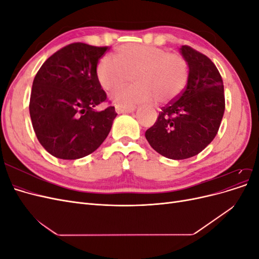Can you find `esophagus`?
Here are the masks:
<instances>
[{
	"label": "esophagus",
	"mask_w": 259,
	"mask_h": 259,
	"mask_svg": "<svg viewBox=\"0 0 259 259\" xmlns=\"http://www.w3.org/2000/svg\"><path fill=\"white\" fill-rule=\"evenodd\" d=\"M136 109L134 105H121L117 104L115 105V111L117 113H130L133 112Z\"/></svg>",
	"instance_id": "34e87169"
}]
</instances>
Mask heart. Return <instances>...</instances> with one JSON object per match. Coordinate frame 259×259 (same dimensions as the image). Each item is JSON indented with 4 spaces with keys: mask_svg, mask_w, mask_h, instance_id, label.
I'll return each mask as SVG.
<instances>
[{
    "mask_svg": "<svg viewBox=\"0 0 259 259\" xmlns=\"http://www.w3.org/2000/svg\"><path fill=\"white\" fill-rule=\"evenodd\" d=\"M97 79L105 91L114 92L132 80L136 83L114 94L121 105L146 103L156 99L169 104L185 91L189 68L176 54L150 45L126 44L117 50V58L106 55L97 65Z\"/></svg>",
    "mask_w": 259,
    "mask_h": 259,
    "instance_id": "obj_1",
    "label": "heart"
}]
</instances>
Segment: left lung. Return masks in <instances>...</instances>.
<instances>
[{
    "mask_svg": "<svg viewBox=\"0 0 259 259\" xmlns=\"http://www.w3.org/2000/svg\"><path fill=\"white\" fill-rule=\"evenodd\" d=\"M180 53L189 67L186 89L162 108L145 134L156 152L173 160L191 158L205 149L215 138L225 112L224 83L214 62L188 45H183Z\"/></svg>",
    "mask_w": 259,
    "mask_h": 259,
    "instance_id": "8db88e82",
    "label": "left lung"
}]
</instances>
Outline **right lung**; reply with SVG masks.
Returning <instances> with one entry per match:
<instances>
[{"mask_svg":"<svg viewBox=\"0 0 259 259\" xmlns=\"http://www.w3.org/2000/svg\"><path fill=\"white\" fill-rule=\"evenodd\" d=\"M109 50L71 43L48 58L34 77L29 104L32 126L45 150L58 159L91 154L111 130L114 107L94 109L107 101L96 70Z\"/></svg>","mask_w":259,"mask_h":259,"instance_id":"1","label":"right lung"}]
</instances>
